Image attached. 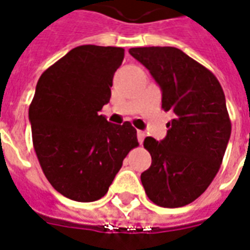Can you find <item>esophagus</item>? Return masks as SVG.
I'll return each mask as SVG.
<instances>
[{
	"instance_id": "1",
	"label": "esophagus",
	"mask_w": 250,
	"mask_h": 250,
	"mask_svg": "<svg viewBox=\"0 0 250 250\" xmlns=\"http://www.w3.org/2000/svg\"><path fill=\"white\" fill-rule=\"evenodd\" d=\"M144 138H146V134H144L143 131H138V140H139L140 144H143Z\"/></svg>"
}]
</instances>
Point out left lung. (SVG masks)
<instances>
[{"label":"left lung","mask_w":250,"mask_h":250,"mask_svg":"<svg viewBox=\"0 0 250 250\" xmlns=\"http://www.w3.org/2000/svg\"><path fill=\"white\" fill-rule=\"evenodd\" d=\"M162 87V108L171 111L167 136L144 139L151 167L140 175L148 199L159 207L191 204L219 172L232 125L223 87L214 74L176 47H132Z\"/></svg>","instance_id":"obj_1"}]
</instances>
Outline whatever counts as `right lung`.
<instances>
[{
    "label": "right lung",
    "mask_w": 250,
    "mask_h": 250,
    "mask_svg": "<svg viewBox=\"0 0 250 250\" xmlns=\"http://www.w3.org/2000/svg\"><path fill=\"white\" fill-rule=\"evenodd\" d=\"M125 49L83 45L45 70L29 107L33 146L55 191L81 203L99 200L138 138L130 122L108 123L110 102Z\"/></svg>",
    "instance_id": "obj_1"
}]
</instances>
